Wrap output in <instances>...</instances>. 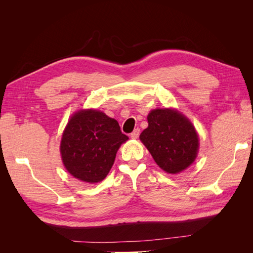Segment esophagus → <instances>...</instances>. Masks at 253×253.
Segmentation results:
<instances>
[{"label": "esophagus", "instance_id": "obj_1", "mask_svg": "<svg viewBox=\"0 0 253 253\" xmlns=\"http://www.w3.org/2000/svg\"><path fill=\"white\" fill-rule=\"evenodd\" d=\"M139 133H140V129L139 128H135L134 131L131 133V137L135 139V138H137V137L139 136Z\"/></svg>", "mask_w": 253, "mask_h": 253}]
</instances>
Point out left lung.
I'll use <instances>...</instances> for the list:
<instances>
[{
  "mask_svg": "<svg viewBox=\"0 0 253 253\" xmlns=\"http://www.w3.org/2000/svg\"><path fill=\"white\" fill-rule=\"evenodd\" d=\"M139 138L164 171L177 174L194 163L200 140L186 116L173 109L152 110Z\"/></svg>",
  "mask_w": 253,
  "mask_h": 253,
  "instance_id": "1",
  "label": "left lung"
}]
</instances>
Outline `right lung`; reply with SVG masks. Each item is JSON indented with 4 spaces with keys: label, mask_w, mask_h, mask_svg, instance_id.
Segmentation results:
<instances>
[{
    "label": "right lung",
    "mask_w": 253,
    "mask_h": 253,
    "mask_svg": "<svg viewBox=\"0 0 253 253\" xmlns=\"http://www.w3.org/2000/svg\"><path fill=\"white\" fill-rule=\"evenodd\" d=\"M128 137L117 120L97 110H81L64 129L60 153L65 169L75 178L99 182L109 174L120 145Z\"/></svg>",
    "instance_id": "1"
}]
</instances>
